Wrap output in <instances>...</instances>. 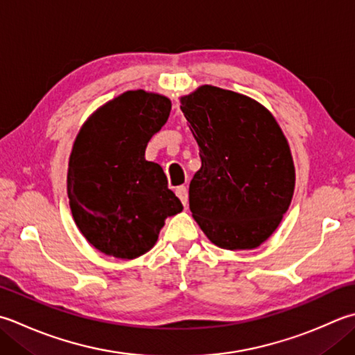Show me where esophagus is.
I'll list each match as a JSON object with an SVG mask.
<instances>
[{
	"label": "esophagus",
	"mask_w": 355,
	"mask_h": 355,
	"mask_svg": "<svg viewBox=\"0 0 355 355\" xmlns=\"http://www.w3.org/2000/svg\"><path fill=\"white\" fill-rule=\"evenodd\" d=\"M177 196H178L180 200H182V203L184 206H187V200H189V196H187V187L186 186L177 187Z\"/></svg>",
	"instance_id": "esophagus-1"
}]
</instances>
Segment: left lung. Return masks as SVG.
<instances>
[{"instance_id":"obj_1","label":"left lung","mask_w":355,"mask_h":355,"mask_svg":"<svg viewBox=\"0 0 355 355\" xmlns=\"http://www.w3.org/2000/svg\"><path fill=\"white\" fill-rule=\"evenodd\" d=\"M180 103L201 158L189 184L192 217L218 248L260 246L294 196V162L279 123L249 96L209 85Z\"/></svg>"}]
</instances>
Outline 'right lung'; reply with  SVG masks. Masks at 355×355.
<instances>
[{
    "label": "right lung",
    "instance_id": "right-lung-1",
    "mask_svg": "<svg viewBox=\"0 0 355 355\" xmlns=\"http://www.w3.org/2000/svg\"><path fill=\"white\" fill-rule=\"evenodd\" d=\"M171 106L164 95L128 90L96 109L75 138L69 205L80 232L103 254L137 259L155 245L164 220L183 211L162 166L144 158Z\"/></svg>",
    "mask_w": 355,
    "mask_h": 355
}]
</instances>
